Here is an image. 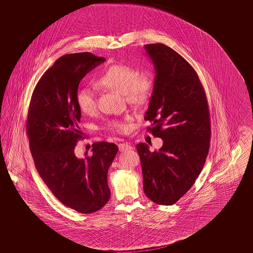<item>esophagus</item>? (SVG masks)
<instances>
[{"label":"esophagus","mask_w":253,"mask_h":253,"mask_svg":"<svg viewBox=\"0 0 253 253\" xmlns=\"http://www.w3.org/2000/svg\"><path fill=\"white\" fill-rule=\"evenodd\" d=\"M119 149L121 152H124V151L132 149V146L128 143H121V144H119Z\"/></svg>","instance_id":"34e87169"}]
</instances>
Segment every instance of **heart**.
Wrapping results in <instances>:
<instances>
[{
	"mask_svg": "<svg viewBox=\"0 0 253 253\" xmlns=\"http://www.w3.org/2000/svg\"><path fill=\"white\" fill-rule=\"evenodd\" d=\"M95 84L107 90L123 93L126 100L131 104H142L151 94L153 90V80L147 72H139L129 65L115 64L105 69L96 78ZM77 106L80 110L90 115L97 107L95 92L88 87H79L76 92ZM130 117L123 121H112L108 124L110 130L125 133L129 130Z\"/></svg>",
	"mask_w": 253,
	"mask_h": 253,
	"instance_id": "heart-1",
	"label": "heart"
}]
</instances>
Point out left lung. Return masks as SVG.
<instances>
[{"instance_id":"left-lung-1","label":"left lung","mask_w":253,"mask_h":253,"mask_svg":"<svg viewBox=\"0 0 253 253\" xmlns=\"http://www.w3.org/2000/svg\"><path fill=\"white\" fill-rule=\"evenodd\" d=\"M154 63V90L145 120L147 130L163 140L159 151L136 146L144 192L160 205L176 203L196 182L207 159L211 121L199 76L183 56L163 43L145 45Z\"/></svg>"}]
</instances>
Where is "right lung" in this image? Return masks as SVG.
I'll return each instance as SVG.
<instances>
[{
    "mask_svg": "<svg viewBox=\"0 0 253 253\" xmlns=\"http://www.w3.org/2000/svg\"><path fill=\"white\" fill-rule=\"evenodd\" d=\"M105 60L88 52L59 57L35 86L26 124L41 178L62 204L86 214L109 200L107 171L119 147L98 142L91 155L77 157L75 146L84 132L75 97L82 79Z\"/></svg>",
    "mask_w": 253,
    "mask_h": 253,
    "instance_id": "1",
    "label": "right lung"
}]
</instances>
